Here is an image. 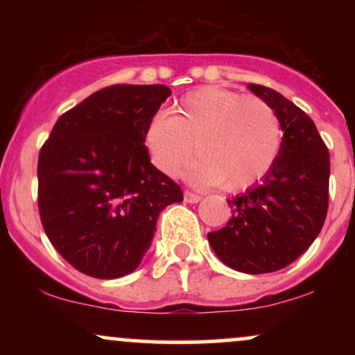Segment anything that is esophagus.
<instances>
[{
  "mask_svg": "<svg viewBox=\"0 0 355 355\" xmlns=\"http://www.w3.org/2000/svg\"><path fill=\"white\" fill-rule=\"evenodd\" d=\"M183 197H185V202H189V203H198L202 200L200 195L191 193V191H185V193H183Z\"/></svg>",
  "mask_w": 355,
  "mask_h": 355,
  "instance_id": "1",
  "label": "esophagus"
}]
</instances>
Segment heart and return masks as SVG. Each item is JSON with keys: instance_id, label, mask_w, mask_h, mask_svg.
I'll list each match as a JSON object with an SVG mask.
<instances>
[{"instance_id": "obj_1", "label": "heart", "mask_w": 355, "mask_h": 355, "mask_svg": "<svg viewBox=\"0 0 355 355\" xmlns=\"http://www.w3.org/2000/svg\"><path fill=\"white\" fill-rule=\"evenodd\" d=\"M155 166L173 177L183 172L191 185L245 190L274 168L282 128L274 108L257 96L207 87L183 96L175 115L158 113L145 132Z\"/></svg>"}]
</instances>
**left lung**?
Wrapping results in <instances>:
<instances>
[{
  "label": "left lung",
  "mask_w": 355,
  "mask_h": 355,
  "mask_svg": "<svg viewBox=\"0 0 355 355\" xmlns=\"http://www.w3.org/2000/svg\"><path fill=\"white\" fill-rule=\"evenodd\" d=\"M267 101L282 128L274 168L229 200L232 218L210 232L209 243L225 266L243 274L280 270L312 245L329 207V150L311 116L275 89L248 85Z\"/></svg>",
  "instance_id": "left-lung-1"
}]
</instances>
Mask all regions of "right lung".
Instances as JSON below:
<instances>
[{
  "label": "right lung",
  "instance_id": "1",
  "mask_svg": "<svg viewBox=\"0 0 355 355\" xmlns=\"http://www.w3.org/2000/svg\"><path fill=\"white\" fill-rule=\"evenodd\" d=\"M165 85H115L63 113L38 158V209L58 254L95 279L140 266L180 187L150 164L145 132Z\"/></svg>",
  "mask_w": 355,
  "mask_h": 355
}]
</instances>
